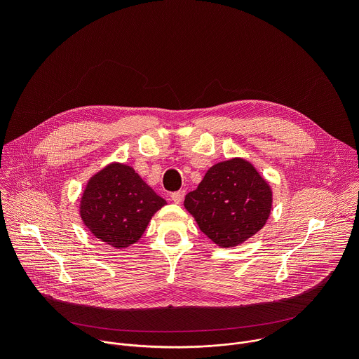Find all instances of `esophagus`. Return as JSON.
<instances>
[{
    "instance_id": "1",
    "label": "esophagus",
    "mask_w": 359,
    "mask_h": 359,
    "mask_svg": "<svg viewBox=\"0 0 359 359\" xmlns=\"http://www.w3.org/2000/svg\"><path fill=\"white\" fill-rule=\"evenodd\" d=\"M170 198H172L173 203L180 204V203L183 201V198H184V190H179V191L172 193V194H170Z\"/></svg>"
}]
</instances>
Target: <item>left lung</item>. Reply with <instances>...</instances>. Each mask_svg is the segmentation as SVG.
Listing matches in <instances>:
<instances>
[{
	"mask_svg": "<svg viewBox=\"0 0 359 359\" xmlns=\"http://www.w3.org/2000/svg\"><path fill=\"white\" fill-rule=\"evenodd\" d=\"M271 203L269 183L251 163L236 158L210 168L187 193L184 208L210 240L233 247L263 229Z\"/></svg>",
	"mask_w": 359,
	"mask_h": 359,
	"instance_id": "8db88e82",
	"label": "left lung"
}]
</instances>
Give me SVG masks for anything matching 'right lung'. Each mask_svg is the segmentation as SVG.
Returning a JSON list of instances; mask_svg holds the SVG:
<instances>
[{"label": "right lung", "mask_w": 359, "mask_h": 359, "mask_svg": "<svg viewBox=\"0 0 359 359\" xmlns=\"http://www.w3.org/2000/svg\"><path fill=\"white\" fill-rule=\"evenodd\" d=\"M166 201L135 170L112 163L95 175L81 200V217L90 233L116 248L136 243Z\"/></svg>", "instance_id": "1"}]
</instances>
